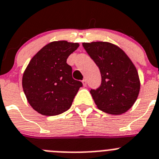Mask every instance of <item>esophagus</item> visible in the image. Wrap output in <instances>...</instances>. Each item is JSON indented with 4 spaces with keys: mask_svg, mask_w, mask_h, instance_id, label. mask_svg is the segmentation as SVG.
Instances as JSON below:
<instances>
[{
    "mask_svg": "<svg viewBox=\"0 0 159 159\" xmlns=\"http://www.w3.org/2000/svg\"><path fill=\"white\" fill-rule=\"evenodd\" d=\"M82 84H83L84 86H86V84H87V82H86V80L85 79L82 80Z\"/></svg>",
    "mask_w": 159,
    "mask_h": 159,
    "instance_id": "obj_1",
    "label": "esophagus"
}]
</instances>
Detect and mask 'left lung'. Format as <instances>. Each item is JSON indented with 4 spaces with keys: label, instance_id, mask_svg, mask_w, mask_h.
Instances as JSON below:
<instances>
[{
    "label": "left lung",
    "instance_id": "1",
    "mask_svg": "<svg viewBox=\"0 0 159 159\" xmlns=\"http://www.w3.org/2000/svg\"><path fill=\"white\" fill-rule=\"evenodd\" d=\"M102 75L100 87L91 89L97 107L114 115L125 113L133 106L140 91L137 69L121 48L106 41L82 43Z\"/></svg>",
    "mask_w": 159,
    "mask_h": 159
}]
</instances>
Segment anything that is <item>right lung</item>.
Listing matches in <instances>:
<instances>
[{
	"instance_id": "obj_1",
	"label": "right lung",
	"mask_w": 159,
	"mask_h": 159,
	"mask_svg": "<svg viewBox=\"0 0 159 159\" xmlns=\"http://www.w3.org/2000/svg\"><path fill=\"white\" fill-rule=\"evenodd\" d=\"M78 47V43L52 41L30 60L22 77V87L28 102L39 114L58 115L70 108L82 83L73 78L66 60Z\"/></svg>"
}]
</instances>
